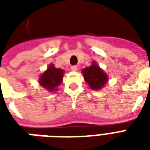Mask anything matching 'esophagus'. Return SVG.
Masks as SVG:
<instances>
[{
    "label": "esophagus",
    "instance_id": "34e87169",
    "mask_svg": "<svg viewBox=\"0 0 150 150\" xmlns=\"http://www.w3.org/2000/svg\"><path fill=\"white\" fill-rule=\"evenodd\" d=\"M71 69L72 71H77L78 70V67L77 66H71Z\"/></svg>",
    "mask_w": 150,
    "mask_h": 150
}]
</instances>
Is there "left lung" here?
<instances>
[{
	"label": "left lung",
	"instance_id": "left-lung-1",
	"mask_svg": "<svg viewBox=\"0 0 150 150\" xmlns=\"http://www.w3.org/2000/svg\"><path fill=\"white\" fill-rule=\"evenodd\" d=\"M85 81L87 82L91 89L100 90L108 82V76L95 62L89 67L83 70Z\"/></svg>",
	"mask_w": 150,
	"mask_h": 150
}]
</instances>
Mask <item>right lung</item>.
Instances as JSON below:
<instances>
[{
	"label": "right lung",
	"mask_w": 150,
	"mask_h": 150,
	"mask_svg": "<svg viewBox=\"0 0 150 150\" xmlns=\"http://www.w3.org/2000/svg\"><path fill=\"white\" fill-rule=\"evenodd\" d=\"M63 73L64 71L62 70L55 68L53 64H50L48 67L47 71L44 72L40 77V85L49 91H56L57 87L62 83Z\"/></svg>",
	"instance_id": "right-lung-1"
}]
</instances>
